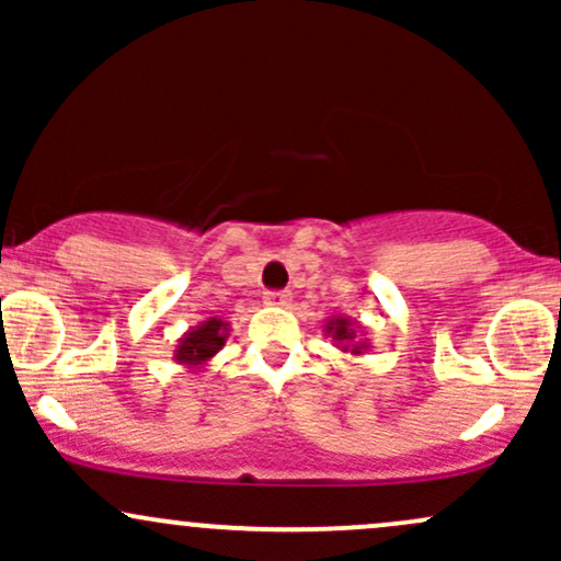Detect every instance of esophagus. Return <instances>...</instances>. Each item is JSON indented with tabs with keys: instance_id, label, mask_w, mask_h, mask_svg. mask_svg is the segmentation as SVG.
I'll use <instances>...</instances> for the list:
<instances>
[{
	"instance_id": "obj_1",
	"label": "esophagus",
	"mask_w": 561,
	"mask_h": 561,
	"mask_svg": "<svg viewBox=\"0 0 561 561\" xmlns=\"http://www.w3.org/2000/svg\"><path fill=\"white\" fill-rule=\"evenodd\" d=\"M266 306H279L285 308L289 306V300H293V293H287V289H279V293H266Z\"/></svg>"
}]
</instances>
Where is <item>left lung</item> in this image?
Masks as SVG:
<instances>
[{"mask_svg":"<svg viewBox=\"0 0 561 561\" xmlns=\"http://www.w3.org/2000/svg\"><path fill=\"white\" fill-rule=\"evenodd\" d=\"M324 334L332 337V345L345 356L358 358L369 351V340L364 337V327L351 317H332L324 321Z\"/></svg>","mask_w":561,"mask_h":561,"instance_id":"1","label":"left lung"}]
</instances>
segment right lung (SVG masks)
I'll return each mask as SVG.
<instances>
[{"instance_id": "add662e5", "label": "right lung", "mask_w": 561, "mask_h": 561, "mask_svg": "<svg viewBox=\"0 0 561 561\" xmlns=\"http://www.w3.org/2000/svg\"><path fill=\"white\" fill-rule=\"evenodd\" d=\"M229 332H231L229 321L218 317L199 321L197 327H190V330L179 337L176 351H173V362L190 371L205 369V366L214 362L216 353L227 345Z\"/></svg>"}]
</instances>
